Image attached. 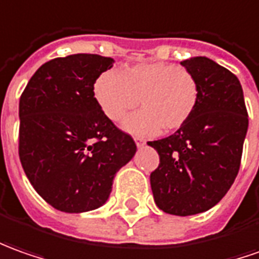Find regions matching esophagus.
<instances>
[{"label": "esophagus", "mask_w": 259, "mask_h": 259, "mask_svg": "<svg viewBox=\"0 0 259 259\" xmlns=\"http://www.w3.org/2000/svg\"><path fill=\"white\" fill-rule=\"evenodd\" d=\"M135 143H136V146L140 149V147H143L144 146V140H142V139H135Z\"/></svg>", "instance_id": "esophagus-1"}]
</instances>
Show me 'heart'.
Here are the masks:
<instances>
[{
  "mask_svg": "<svg viewBox=\"0 0 259 259\" xmlns=\"http://www.w3.org/2000/svg\"><path fill=\"white\" fill-rule=\"evenodd\" d=\"M95 99L112 122H120L132 110L123 129L133 136L159 135L164 127H183L194 113L198 102V82L186 68L168 62L139 63L122 72L107 70L96 79Z\"/></svg>",
  "mask_w": 259,
  "mask_h": 259,
  "instance_id": "heart-1",
  "label": "heart"
}]
</instances>
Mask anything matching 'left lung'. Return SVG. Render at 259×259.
Returning <instances> with one entry per match:
<instances>
[{"instance_id":"left-lung-1","label":"left lung","mask_w":259,"mask_h":259,"mask_svg":"<svg viewBox=\"0 0 259 259\" xmlns=\"http://www.w3.org/2000/svg\"><path fill=\"white\" fill-rule=\"evenodd\" d=\"M198 82V102L190 120L174 135L147 142L159 153L150 174L154 203L173 215L210 210L238 174L248 113L238 78L205 56L183 61Z\"/></svg>"}]
</instances>
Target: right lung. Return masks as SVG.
Returning a JSON list of instances; mask_svg holds the SVG:
<instances>
[{
    "mask_svg": "<svg viewBox=\"0 0 259 259\" xmlns=\"http://www.w3.org/2000/svg\"><path fill=\"white\" fill-rule=\"evenodd\" d=\"M115 61L93 54L55 58L29 79L19 99V160L36 193L63 212L106 203L116 173L136 144L95 99L93 85Z\"/></svg>",
    "mask_w": 259,
    "mask_h": 259,
    "instance_id": "1",
    "label": "right lung"
}]
</instances>
